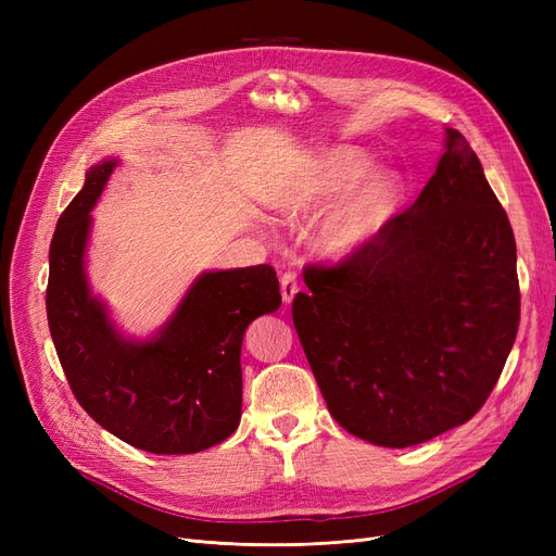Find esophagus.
Returning <instances> with one entry per match:
<instances>
[{
    "label": "esophagus",
    "mask_w": 556,
    "mask_h": 556,
    "mask_svg": "<svg viewBox=\"0 0 556 556\" xmlns=\"http://www.w3.org/2000/svg\"><path fill=\"white\" fill-rule=\"evenodd\" d=\"M296 292H299L296 274H294V271H285V274L280 276V294H282L285 306H290V304H292L294 296H296Z\"/></svg>",
    "instance_id": "esophagus-1"
}]
</instances>
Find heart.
<instances>
[{
    "label": "heart",
    "instance_id": "heart-1",
    "mask_svg": "<svg viewBox=\"0 0 556 556\" xmlns=\"http://www.w3.org/2000/svg\"><path fill=\"white\" fill-rule=\"evenodd\" d=\"M403 197L401 178L390 169H374V160L359 148H333L285 190L274 208L282 217L323 213L336 198L315 233V248L327 260L345 262L371 248L392 225Z\"/></svg>",
    "mask_w": 556,
    "mask_h": 556
}]
</instances>
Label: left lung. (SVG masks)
<instances>
[{
  "label": "left lung",
  "instance_id": "obj_1",
  "mask_svg": "<svg viewBox=\"0 0 556 556\" xmlns=\"http://www.w3.org/2000/svg\"><path fill=\"white\" fill-rule=\"evenodd\" d=\"M292 319L331 417L410 447L473 417L519 327L517 248L473 148L445 129L415 204L362 255L304 274Z\"/></svg>",
  "mask_w": 556,
  "mask_h": 556
}]
</instances>
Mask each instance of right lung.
Wrapping results in <instances>:
<instances>
[{
    "mask_svg": "<svg viewBox=\"0 0 556 556\" xmlns=\"http://www.w3.org/2000/svg\"><path fill=\"white\" fill-rule=\"evenodd\" d=\"M117 166H90L50 241L48 327L64 376L86 413L117 439L153 454L223 443L241 422V345L252 319L280 308L268 264L199 274L172 317L129 339L92 294L86 252L97 199Z\"/></svg>",
    "mask_w": 556,
    "mask_h": 556,
    "instance_id": "obj_1",
    "label": "right lung"
}]
</instances>
